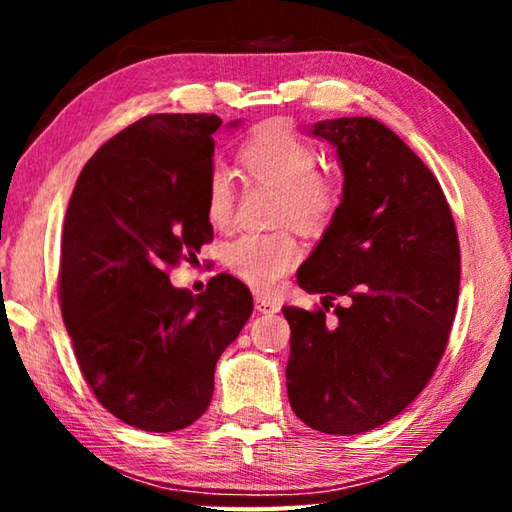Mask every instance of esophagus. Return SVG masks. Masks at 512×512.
I'll return each instance as SVG.
<instances>
[{
	"label": "esophagus",
	"mask_w": 512,
	"mask_h": 512,
	"mask_svg": "<svg viewBox=\"0 0 512 512\" xmlns=\"http://www.w3.org/2000/svg\"><path fill=\"white\" fill-rule=\"evenodd\" d=\"M255 309L259 311V314H277V311H280V302L266 298V296H262V293H257Z\"/></svg>",
	"instance_id": "34e87169"
}]
</instances>
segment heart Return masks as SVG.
Instances as JSON below:
<instances>
[{
    "mask_svg": "<svg viewBox=\"0 0 512 512\" xmlns=\"http://www.w3.org/2000/svg\"><path fill=\"white\" fill-rule=\"evenodd\" d=\"M239 160L257 183L280 192L277 219L314 230L325 225L339 205V185L316 171L318 155L305 137L287 124L259 126L241 146ZM235 196L228 173L216 169L207 185V219L214 228H228ZM300 259L291 232H248L225 248V264L253 289L273 291Z\"/></svg>",
    "mask_w": 512,
    "mask_h": 512,
    "instance_id": "b5f03b06",
    "label": "heart"
}]
</instances>
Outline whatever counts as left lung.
Listing matches in <instances>:
<instances>
[{
    "label": "left lung",
    "instance_id": "obj_1",
    "mask_svg": "<svg viewBox=\"0 0 512 512\" xmlns=\"http://www.w3.org/2000/svg\"><path fill=\"white\" fill-rule=\"evenodd\" d=\"M309 133L336 149L343 196L298 271L325 309H282L287 393L307 427L352 436L393 420L427 386L452 332L461 250L436 176L391 128L339 117ZM341 295L349 305L327 324Z\"/></svg>",
    "mask_w": 512,
    "mask_h": 512
}]
</instances>
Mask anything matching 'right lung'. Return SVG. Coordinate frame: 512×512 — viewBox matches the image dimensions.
Returning <instances> with one entry per match:
<instances>
[{
    "label": "right lung",
    "instance_id": "right-lung-1",
    "mask_svg": "<svg viewBox=\"0 0 512 512\" xmlns=\"http://www.w3.org/2000/svg\"><path fill=\"white\" fill-rule=\"evenodd\" d=\"M221 124L216 115L135 121L92 155L67 205L60 309L76 361L101 406L144 431L201 418L216 361L253 314L237 277L219 273L194 296L167 273L212 239L207 185Z\"/></svg>",
    "mask_w": 512,
    "mask_h": 512
}]
</instances>
